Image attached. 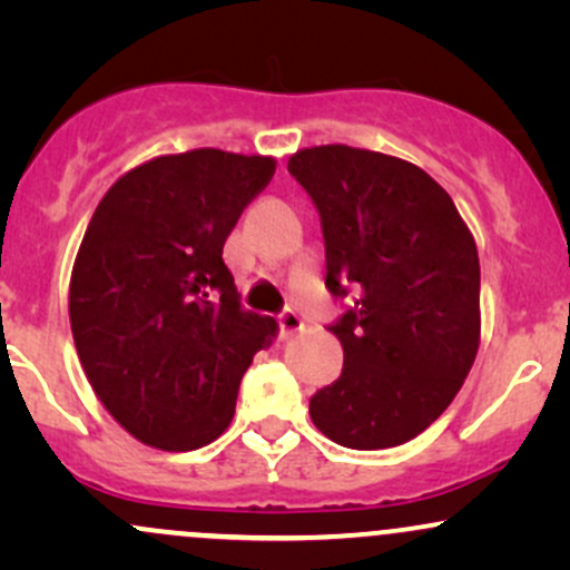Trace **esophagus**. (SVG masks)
Wrapping results in <instances>:
<instances>
[{"label": "esophagus", "mask_w": 570, "mask_h": 570, "mask_svg": "<svg viewBox=\"0 0 570 570\" xmlns=\"http://www.w3.org/2000/svg\"><path fill=\"white\" fill-rule=\"evenodd\" d=\"M305 326L303 316H299L297 311H292V307H286L284 313H278V330H281V337H289L294 332H299Z\"/></svg>", "instance_id": "34e87169"}]
</instances>
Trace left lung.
I'll return each mask as SVG.
<instances>
[{"instance_id":"obj_1","label":"left lung","mask_w":570,"mask_h":570,"mask_svg":"<svg viewBox=\"0 0 570 570\" xmlns=\"http://www.w3.org/2000/svg\"><path fill=\"white\" fill-rule=\"evenodd\" d=\"M289 174L318 208L330 326L343 372L311 421L351 450L410 442L450 407L480 348V257L453 198L423 168L370 149H299Z\"/></svg>"}]
</instances>
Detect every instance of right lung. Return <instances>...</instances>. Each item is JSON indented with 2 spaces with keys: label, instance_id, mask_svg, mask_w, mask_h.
<instances>
[{
  "label": "right lung",
  "instance_id": "add662e5",
  "mask_svg": "<svg viewBox=\"0 0 570 570\" xmlns=\"http://www.w3.org/2000/svg\"><path fill=\"white\" fill-rule=\"evenodd\" d=\"M276 160L189 149L130 168L90 217L71 267L77 356L109 415L185 453L230 426L254 353L278 324L244 311L222 248Z\"/></svg>",
  "mask_w": 570,
  "mask_h": 570
}]
</instances>
